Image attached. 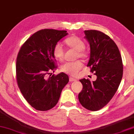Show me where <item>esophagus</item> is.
<instances>
[{"mask_svg":"<svg viewBox=\"0 0 134 134\" xmlns=\"http://www.w3.org/2000/svg\"><path fill=\"white\" fill-rule=\"evenodd\" d=\"M69 80H70V82H75V81H76L77 80L73 78V77H69Z\"/></svg>","mask_w":134,"mask_h":134,"instance_id":"1","label":"esophagus"}]
</instances>
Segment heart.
<instances>
[{
	"label": "heart",
	"mask_w": 134,
	"mask_h": 134,
	"mask_svg": "<svg viewBox=\"0 0 134 134\" xmlns=\"http://www.w3.org/2000/svg\"><path fill=\"white\" fill-rule=\"evenodd\" d=\"M65 43L69 47L77 51L76 58H85L87 54L85 51V43L81 38L77 36L69 37L65 40ZM53 54L54 57L57 60H62L64 55V50L61 43H57L55 45ZM83 64L80 60L74 62H67L62 64L60 67L61 71L64 73L70 74L73 76H76L80 70L82 68Z\"/></svg>",
	"instance_id": "1"
}]
</instances>
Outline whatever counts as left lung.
<instances>
[{
	"label": "left lung",
	"instance_id": "left-lung-1",
	"mask_svg": "<svg viewBox=\"0 0 134 134\" xmlns=\"http://www.w3.org/2000/svg\"><path fill=\"white\" fill-rule=\"evenodd\" d=\"M84 34L91 48L87 66L97 79H80L83 88L78 97L83 107L97 111L106 105L117 92L123 75V64L118 47L110 37L96 30H85Z\"/></svg>",
	"mask_w": 134,
	"mask_h": 134
}]
</instances>
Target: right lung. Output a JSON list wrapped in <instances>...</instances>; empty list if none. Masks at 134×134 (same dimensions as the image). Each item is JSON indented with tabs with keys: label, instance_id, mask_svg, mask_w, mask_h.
<instances>
[{
	"label": "right lung",
	"instance_id": "right-lung-1",
	"mask_svg": "<svg viewBox=\"0 0 134 134\" xmlns=\"http://www.w3.org/2000/svg\"><path fill=\"white\" fill-rule=\"evenodd\" d=\"M68 33L65 30L42 29L30 36L21 47L16 61L17 84L24 97L32 107L46 111L55 106L69 82L64 72L50 75L57 68L53 50Z\"/></svg>",
	"mask_w": 134,
	"mask_h": 134
}]
</instances>
